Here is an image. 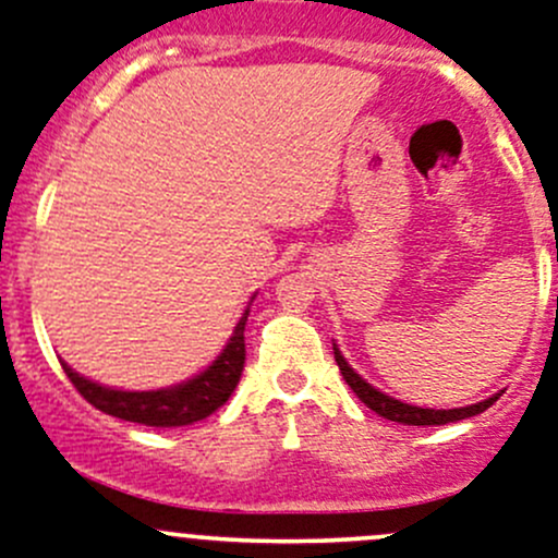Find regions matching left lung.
<instances>
[{
	"instance_id": "obj_1",
	"label": "left lung",
	"mask_w": 558,
	"mask_h": 558,
	"mask_svg": "<svg viewBox=\"0 0 558 558\" xmlns=\"http://www.w3.org/2000/svg\"><path fill=\"white\" fill-rule=\"evenodd\" d=\"M333 357H337V366H339V372H342L344 383L353 387L355 396L361 398V401L366 403V407L372 409V412H377L379 417L392 420V422H401V425H447V422L476 417V414L486 412V409H489L492 403L497 401V396H500V392H497V396L486 398V401L471 403V407H460V409L409 407V403L396 401V398H390V396H385V392H379L377 387L368 385L366 379L361 377V374H355L353 366H350V363L344 361V355L339 353L337 344H333Z\"/></svg>"
}]
</instances>
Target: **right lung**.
I'll list each match as a JSON object with an SVG mask.
<instances>
[{
  "label": "right lung",
  "instance_id": "obj_1",
  "mask_svg": "<svg viewBox=\"0 0 558 558\" xmlns=\"http://www.w3.org/2000/svg\"><path fill=\"white\" fill-rule=\"evenodd\" d=\"M245 320H248V310L234 326L227 348L205 372L181 385L162 387V390H114V387H104L80 377L69 363L61 361V366L66 377L72 379V385L80 390V396L96 409H101L104 414L149 427L192 425V422H201L219 407H225L227 398L238 387L245 363Z\"/></svg>",
  "mask_w": 558,
  "mask_h": 558
}]
</instances>
